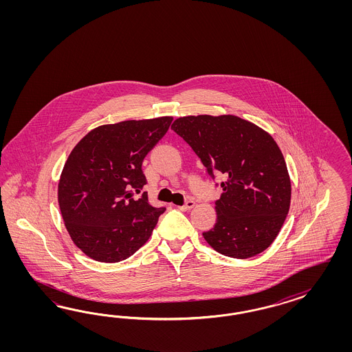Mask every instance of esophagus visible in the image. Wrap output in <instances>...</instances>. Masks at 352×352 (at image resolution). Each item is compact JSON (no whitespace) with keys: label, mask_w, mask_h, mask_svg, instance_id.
<instances>
[{"label":"esophagus","mask_w":352,"mask_h":352,"mask_svg":"<svg viewBox=\"0 0 352 352\" xmlns=\"http://www.w3.org/2000/svg\"><path fill=\"white\" fill-rule=\"evenodd\" d=\"M195 206V201H192V200H188L187 203L184 204V205H182V206H178V209H181L183 212H186V210H190Z\"/></svg>","instance_id":"obj_1"}]
</instances>
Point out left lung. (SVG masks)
Wrapping results in <instances>:
<instances>
[{"label": "left lung", "instance_id": "left-lung-1", "mask_svg": "<svg viewBox=\"0 0 352 352\" xmlns=\"http://www.w3.org/2000/svg\"><path fill=\"white\" fill-rule=\"evenodd\" d=\"M171 129L184 139L215 178L223 174L215 201L217 223L204 232L223 256L245 259L274 243L288 215L292 184L284 156L263 129L234 115L186 116Z\"/></svg>", "mask_w": 352, "mask_h": 352}]
</instances>
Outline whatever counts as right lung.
Masks as SVG:
<instances>
[{
    "label": "right lung",
    "instance_id": "right-lung-1",
    "mask_svg": "<svg viewBox=\"0 0 352 352\" xmlns=\"http://www.w3.org/2000/svg\"><path fill=\"white\" fill-rule=\"evenodd\" d=\"M173 118L129 120L89 131L69 153L58 203L75 245L98 262L116 263L146 244L165 208L149 205L142 162ZM140 192V191H139Z\"/></svg>",
    "mask_w": 352,
    "mask_h": 352
}]
</instances>
